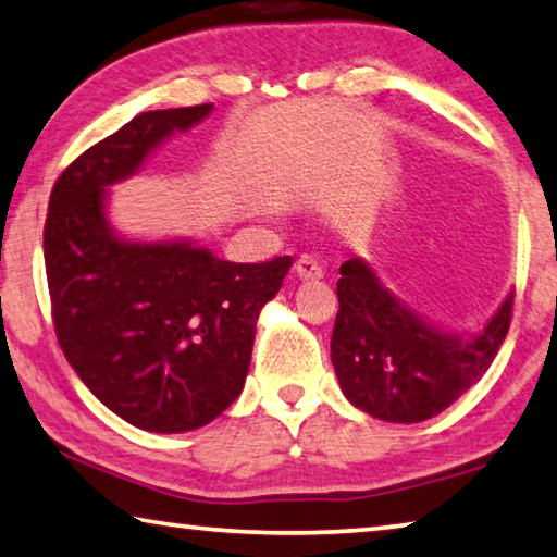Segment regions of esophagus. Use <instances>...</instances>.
I'll list each match as a JSON object with an SVG mask.
<instances>
[{"label": "esophagus", "instance_id": "esophagus-1", "mask_svg": "<svg viewBox=\"0 0 557 557\" xmlns=\"http://www.w3.org/2000/svg\"><path fill=\"white\" fill-rule=\"evenodd\" d=\"M295 272H297L301 280H319V277H324L322 265H319L317 258H312V256H299L297 262H295Z\"/></svg>", "mask_w": 557, "mask_h": 557}]
</instances>
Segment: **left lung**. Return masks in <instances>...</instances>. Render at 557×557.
<instances>
[{"label": "left lung", "instance_id": "1", "mask_svg": "<svg viewBox=\"0 0 557 557\" xmlns=\"http://www.w3.org/2000/svg\"><path fill=\"white\" fill-rule=\"evenodd\" d=\"M336 282L332 363L358 410L385 422H422L449 408L488 371L511 326L513 295L482 332L461 336L428 324L351 258Z\"/></svg>", "mask_w": 557, "mask_h": 557}]
</instances>
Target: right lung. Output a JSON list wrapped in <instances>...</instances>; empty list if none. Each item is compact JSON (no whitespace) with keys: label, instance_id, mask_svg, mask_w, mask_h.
Segmentation results:
<instances>
[{"label":"right lung","instance_id":"right-lung-1","mask_svg":"<svg viewBox=\"0 0 557 557\" xmlns=\"http://www.w3.org/2000/svg\"><path fill=\"white\" fill-rule=\"evenodd\" d=\"M143 112L55 178L44 225L51 314L65 358L90 393L129 425L188 432L238 398L256 322L289 256L228 262L188 240L135 243L112 233L110 184L137 172L174 132L211 112Z\"/></svg>","mask_w":557,"mask_h":557}]
</instances>
